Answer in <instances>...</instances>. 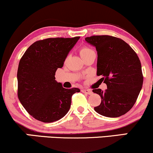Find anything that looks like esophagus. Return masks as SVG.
Segmentation results:
<instances>
[{
	"instance_id": "obj_1",
	"label": "esophagus",
	"mask_w": 153,
	"mask_h": 153,
	"mask_svg": "<svg viewBox=\"0 0 153 153\" xmlns=\"http://www.w3.org/2000/svg\"><path fill=\"white\" fill-rule=\"evenodd\" d=\"M81 91L82 93H85V94H87L88 95L92 94V91L90 90V89H85V88H82L81 89Z\"/></svg>"
}]
</instances>
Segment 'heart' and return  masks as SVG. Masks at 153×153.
Masks as SVG:
<instances>
[{
  "label": "heart",
  "instance_id": "1",
  "mask_svg": "<svg viewBox=\"0 0 153 153\" xmlns=\"http://www.w3.org/2000/svg\"><path fill=\"white\" fill-rule=\"evenodd\" d=\"M92 49H91L90 47H88L86 46H84V47H82L80 49V50H79V53H80V55L81 56V57H84L85 56H86L87 54H88L90 52H93Z\"/></svg>",
  "mask_w": 153,
  "mask_h": 153
}]
</instances>
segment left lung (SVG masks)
I'll use <instances>...</instances> for the list:
<instances>
[{
    "mask_svg": "<svg viewBox=\"0 0 153 153\" xmlns=\"http://www.w3.org/2000/svg\"><path fill=\"white\" fill-rule=\"evenodd\" d=\"M97 51V75L107 89H94L101 103L94 110L107 117H119L132 108L143 84L142 66L137 54L122 39L95 35L85 39Z\"/></svg>",
    "mask_w": 153,
    "mask_h": 153,
    "instance_id": "left-lung-1",
    "label": "left lung"
}]
</instances>
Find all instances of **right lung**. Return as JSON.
Segmentation results:
<instances>
[{
  "label": "right lung",
  "instance_id": "right-lung-1",
  "mask_svg": "<svg viewBox=\"0 0 153 153\" xmlns=\"http://www.w3.org/2000/svg\"><path fill=\"white\" fill-rule=\"evenodd\" d=\"M79 38L39 40L26 50L19 61L18 98L26 111L36 120L50 123L62 118L71 108L72 96L80 92L77 88H63L54 77Z\"/></svg>",
  "mask_w": 153,
  "mask_h": 153
}]
</instances>
